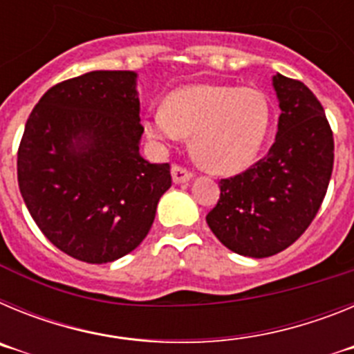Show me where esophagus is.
<instances>
[{
	"mask_svg": "<svg viewBox=\"0 0 354 354\" xmlns=\"http://www.w3.org/2000/svg\"><path fill=\"white\" fill-rule=\"evenodd\" d=\"M193 174L189 170H186L184 167H179V165H174L171 167V179H174L175 184H184L192 179Z\"/></svg>",
	"mask_w": 354,
	"mask_h": 354,
	"instance_id": "1",
	"label": "esophagus"
}]
</instances>
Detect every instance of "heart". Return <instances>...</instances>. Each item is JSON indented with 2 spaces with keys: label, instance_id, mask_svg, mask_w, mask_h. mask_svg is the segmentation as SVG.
<instances>
[{
  "label": "heart",
  "instance_id": "heart-1",
  "mask_svg": "<svg viewBox=\"0 0 354 354\" xmlns=\"http://www.w3.org/2000/svg\"><path fill=\"white\" fill-rule=\"evenodd\" d=\"M143 126L158 143L192 134V152L200 165L234 174L257 156L270 126V106L255 88L187 84L167 97L165 108L152 109Z\"/></svg>",
  "mask_w": 354,
  "mask_h": 354
}]
</instances>
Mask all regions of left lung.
I'll use <instances>...</instances> for the list:
<instances>
[{
  "instance_id": "left-lung-1",
  "label": "left lung",
  "mask_w": 354,
  "mask_h": 354,
  "mask_svg": "<svg viewBox=\"0 0 354 354\" xmlns=\"http://www.w3.org/2000/svg\"><path fill=\"white\" fill-rule=\"evenodd\" d=\"M273 86L282 109L274 143L248 170L220 180V200L205 216L221 245L253 259L282 252L305 232L333 170V133L317 97L282 74Z\"/></svg>"
}]
</instances>
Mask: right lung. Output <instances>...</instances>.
I'll use <instances>...</instances> for the list:
<instances>
[{"label":"right lung","instance_id":"add662e5","mask_svg":"<svg viewBox=\"0 0 354 354\" xmlns=\"http://www.w3.org/2000/svg\"><path fill=\"white\" fill-rule=\"evenodd\" d=\"M136 72L93 71L40 97L17 152V180L37 227L88 264L133 252L171 186L170 165L140 154Z\"/></svg>","mask_w":354,"mask_h":354}]
</instances>
